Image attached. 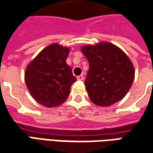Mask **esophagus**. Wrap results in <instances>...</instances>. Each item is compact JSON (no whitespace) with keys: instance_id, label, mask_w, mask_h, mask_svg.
Returning <instances> with one entry per match:
<instances>
[{"instance_id":"1","label":"esophagus","mask_w":153,"mask_h":153,"mask_svg":"<svg viewBox=\"0 0 153 153\" xmlns=\"http://www.w3.org/2000/svg\"><path fill=\"white\" fill-rule=\"evenodd\" d=\"M77 79H78V80H79V81H81V80H83L84 79V76L81 74V75H79V76L77 77Z\"/></svg>"}]
</instances>
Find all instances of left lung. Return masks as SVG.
<instances>
[{"instance_id":"8db88e82","label":"left lung","mask_w":153,"mask_h":153,"mask_svg":"<svg viewBox=\"0 0 153 153\" xmlns=\"http://www.w3.org/2000/svg\"><path fill=\"white\" fill-rule=\"evenodd\" d=\"M81 52L89 62L85 85L91 101L107 107L122 100L134 79V68L128 56L109 42L85 45Z\"/></svg>"}]
</instances>
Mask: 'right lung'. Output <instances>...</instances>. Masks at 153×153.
Segmentation results:
<instances>
[{
    "label": "right lung",
    "instance_id": "add662e5",
    "mask_svg": "<svg viewBox=\"0 0 153 153\" xmlns=\"http://www.w3.org/2000/svg\"><path fill=\"white\" fill-rule=\"evenodd\" d=\"M70 49L59 43L44 48L27 65L25 80L31 97L46 108L57 107L68 97L76 81L66 60Z\"/></svg>",
    "mask_w": 153,
    "mask_h": 153
}]
</instances>
